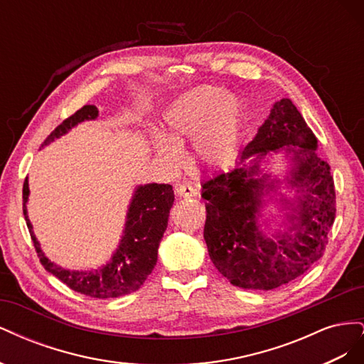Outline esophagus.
<instances>
[{"mask_svg": "<svg viewBox=\"0 0 364 364\" xmlns=\"http://www.w3.org/2000/svg\"><path fill=\"white\" fill-rule=\"evenodd\" d=\"M176 194H178L179 197H196L197 190L190 183H182V185H178V188H176Z\"/></svg>", "mask_w": 364, "mask_h": 364, "instance_id": "34e87169", "label": "esophagus"}]
</instances>
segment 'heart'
Wrapping results in <instances>:
<instances>
[{
  "label": "heart",
  "mask_w": 364,
  "mask_h": 364,
  "mask_svg": "<svg viewBox=\"0 0 364 364\" xmlns=\"http://www.w3.org/2000/svg\"><path fill=\"white\" fill-rule=\"evenodd\" d=\"M162 134L150 135L155 155L170 165L181 161L178 146L193 139L194 159L206 168H225L238 155L243 105L220 86L200 85L176 95L161 117Z\"/></svg>",
  "instance_id": "heart-1"
}]
</instances>
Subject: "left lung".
Returning a JSON list of instances; mask_svg holds the SVG:
<instances>
[{"label":"left lung","mask_w":364,"mask_h":364,"mask_svg":"<svg viewBox=\"0 0 364 364\" xmlns=\"http://www.w3.org/2000/svg\"><path fill=\"white\" fill-rule=\"evenodd\" d=\"M316 149L304 117L290 98H282L241 151L237 167L202 185L209 258L235 287L278 289L323 255L336 191L329 165ZM270 152H281L288 162L282 180L260 168ZM282 188L295 194L287 198ZM270 203L284 213L277 228L271 226L277 215L265 213Z\"/></svg>","instance_id":"1"}]
</instances>
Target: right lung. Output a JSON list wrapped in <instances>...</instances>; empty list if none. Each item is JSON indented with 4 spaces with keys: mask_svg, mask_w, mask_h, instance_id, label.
Segmentation results:
<instances>
[{
    "mask_svg": "<svg viewBox=\"0 0 364 364\" xmlns=\"http://www.w3.org/2000/svg\"><path fill=\"white\" fill-rule=\"evenodd\" d=\"M98 118V109L87 105L79 109L54 129L41 147L50 146L54 139L67 135L68 132L83 121ZM30 196L28 178L23 188V211L27 228L42 266L53 277L77 293L109 299L136 291L147 279L158 261V247L168 225V214L174 202L173 186L168 183L138 185L127 208L126 223L119 243L111 259L102 267L92 270H71L50 261L42 252L39 241L33 232V225L27 214V202Z\"/></svg>",
    "mask_w": 364,
    "mask_h": 364,
    "instance_id": "obj_1",
    "label": "right lung"
}]
</instances>
